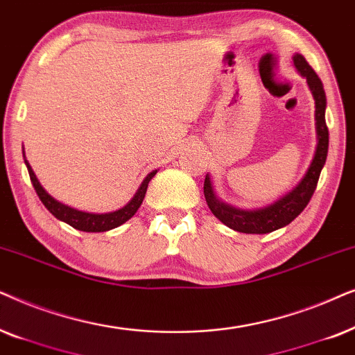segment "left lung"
I'll list each match as a JSON object with an SVG mask.
<instances>
[{
	"label": "left lung",
	"mask_w": 355,
	"mask_h": 355,
	"mask_svg": "<svg viewBox=\"0 0 355 355\" xmlns=\"http://www.w3.org/2000/svg\"><path fill=\"white\" fill-rule=\"evenodd\" d=\"M294 64L299 73L306 79L311 96L315 98V128H316V149L313 160H311L309 170H306L305 177L302 178L299 185L294 190L282 196L272 205L261 209L245 211L237 209V207L227 205L222 200H219L212 187L211 177L206 175L205 178V198L207 206L212 214L219 219L222 224H225L230 229L237 230L242 234H269L272 230L281 229L291 224L302 211L305 209L309 201L313 196L316 183H318L321 168L326 162V155H328V143H329V133L328 126H326L324 120V110H326V96L323 83L315 73L313 68L306 63L304 56L295 53L292 56Z\"/></svg>",
	"instance_id": "1"
}]
</instances>
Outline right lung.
Instances as JSON below:
<instances>
[{
  "instance_id": "obj_1",
  "label": "right lung",
  "mask_w": 355,
  "mask_h": 355,
  "mask_svg": "<svg viewBox=\"0 0 355 355\" xmlns=\"http://www.w3.org/2000/svg\"><path fill=\"white\" fill-rule=\"evenodd\" d=\"M24 153V150H22ZM26 157V155H24ZM24 162L27 165V170H29L31 175V182L34 185L37 195H39L40 201L44 202V206L49 209L51 214H53L56 219L66 222L74 229L83 230V232H107V230L115 229V227L125 224L126 220L131 219L135 216V212L139 209L141 202H143L146 191H148V185L150 182V178L157 173V170H153L148 177L144 178L141 187L136 191V195L131 198L130 202L126 206H123L121 209L113 211V212H105V214H92V212H84V211H78L74 207H69L63 205V202L56 201L53 196H50L49 193L45 191V188L40 185L39 178L35 177L34 170H32L31 164L27 162V159H24Z\"/></svg>"
}]
</instances>
